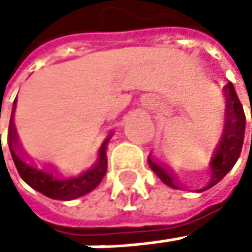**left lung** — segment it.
<instances>
[{
    "label": "left lung",
    "instance_id": "1",
    "mask_svg": "<svg viewBox=\"0 0 252 252\" xmlns=\"http://www.w3.org/2000/svg\"><path fill=\"white\" fill-rule=\"evenodd\" d=\"M225 98H227V105H225V124L224 130L220 133V137L216 143V147L213 150V156L210 158V180L204 186L198 189L196 192H204L224 178L236 164L237 158L240 157L242 147H244V139H245V113L244 107L237 98V94L234 91V86L228 83L225 86ZM252 116V107H251ZM150 168L154 171V174L164 183L166 186L172 189H178V185L175 183L174 177L161 168L158 163H156L151 157H148Z\"/></svg>",
    "mask_w": 252,
    "mask_h": 252
}]
</instances>
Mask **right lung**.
Returning <instances> with one entry per match:
<instances>
[{
    "mask_svg": "<svg viewBox=\"0 0 252 252\" xmlns=\"http://www.w3.org/2000/svg\"><path fill=\"white\" fill-rule=\"evenodd\" d=\"M109 140L110 137H107L102 142V145L98 150V158L92 168L74 177H60L48 168H42L39 164L24 158L19 151L15 127L10 125V130H8V148H10L12 158L15 161V166L21 178L34 190L43 193L45 196L51 199H60V201H71L80 198L86 193L92 192L99 185L105 172H107Z\"/></svg>",
    "mask_w": 252,
    "mask_h": 252,
    "instance_id": "obj_1",
    "label": "right lung"
}]
</instances>
